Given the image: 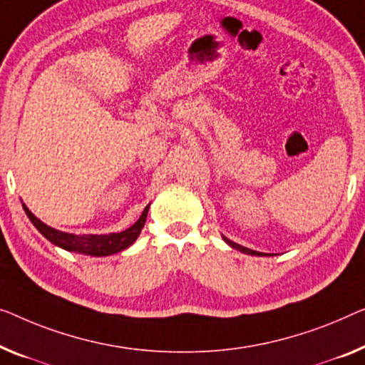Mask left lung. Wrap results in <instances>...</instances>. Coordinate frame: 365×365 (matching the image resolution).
<instances>
[{
    "label": "left lung",
    "instance_id": "8db88e82",
    "mask_svg": "<svg viewBox=\"0 0 365 365\" xmlns=\"http://www.w3.org/2000/svg\"><path fill=\"white\" fill-rule=\"evenodd\" d=\"M222 239H225V242L230 244V246H231L232 249H237L239 252H244V254H249V255H265L264 252H257V251H252V249H247V247H244V246H239V244L230 241V239L225 237V236H222Z\"/></svg>",
    "mask_w": 365,
    "mask_h": 365
}]
</instances>
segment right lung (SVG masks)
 Returning a JSON list of instances; mask_svg holds the SVG:
<instances>
[{
	"label": "right lung",
	"mask_w": 365,
	"mask_h": 365,
	"mask_svg": "<svg viewBox=\"0 0 365 365\" xmlns=\"http://www.w3.org/2000/svg\"><path fill=\"white\" fill-rule=\"evenodd\" d=\"M23 208L26 211L27 217H29L32 225L41 235L51 241L56 246L65 249L68 252H78L85 255H93V257H106V255H113L128 249L130 244H134L135 239L139 237L140 231L145 225V217L149 213V205L145 206L143 215L139 220L134 222L133 226L128 227L121 232H111V235H72V232H63L53 227L47 226L42 222L39 217H36L31 213L29 208L23 203Z\"/></svg>",
	"instance_id": "add662e5"
}]
</instances>
